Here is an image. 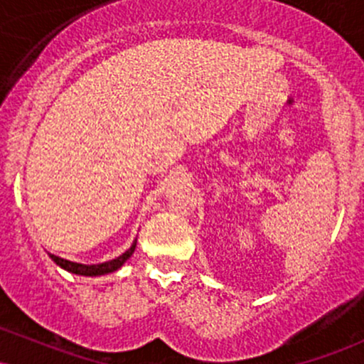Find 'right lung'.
Here are the masks:
<instances>
[{
	"instance_id": "right-lung-1",
	"label": "right lung",
	"mask_w": 364,
	"mask_h": 364,
	"mask_svg": "<svg viewBox=\"0 0 364 364\" xmlns=\"http://www.w3.org/2000/svg\"><path fill=\"white\" fill-rule=\"evenodd\" d=\"M135 246H136V240L133 241V245L129 246L123 255H119L118 258H114V260H109V262H104V263H97V265H83V263L65 260V258L56 257V255H51V253H49V257H51V260L56 263V265H60L61 269L68 270V272L77 274V275H87V277H95V275H106L121 269V265L132 257L133 252H135Z\"/></svg>"
}]
</instances>
